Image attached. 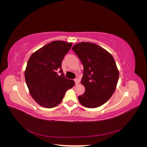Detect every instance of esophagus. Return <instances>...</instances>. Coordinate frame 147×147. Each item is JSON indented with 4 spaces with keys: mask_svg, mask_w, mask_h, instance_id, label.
<instances>
[{
    "mask_svg": "<svg viewBox=\"0 0 147 147\" xmlns=\"http://www.w3.org/2000/svg\"><path fill=\"white\" fill-rule=\"evenodd\" d=\"M74 81H75V84H78L79 83V80H78V78H75L74 79Z\"/></svg>",
    "mask_w": 147,
    "mask_h": 147,
    "instance_id": "esophagus-1",
    "label": "esophagus"
}]
</instances>
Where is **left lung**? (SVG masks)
<instances>
[{
    "label": "left lung",
    "mask_w": 147,
    "mask_h": 147,
    "mask_svg": "<svg viewBox=\"0 0 147 147\" xmlns=\"http://www.w3.org/2000/svg\"><path fill=\"white\" fill-rule=\"evenodd\" d=\"M72 50L83 65L81 83L85 88L78 99L87 108H97L105 104L116 89L119 71L112 55L105 49L90 42L75 45Z\"/></svg>",
    "instance_id": "left-lung-1"
}]
</instances>
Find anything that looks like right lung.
Masks as SVG:
<instances>
[{"label": "right lung", "instance_id": "1", "mask_svg": "<svg viewBox=\"0 0 147 147\" xmlns=\"http://www.w3.org/2000/svg\"><path fill=\"white\" fill-rule=\"evenodd\" d=\"M72 45V43L64 41L51 42L34 52L28 61L26 84L32 98L43 107L59 104L66 91L75 85L74 80L64 77L61 69L62 61Z\"/></svg>", "mask_w": 147, "mask_h": 147}]
</instances>
